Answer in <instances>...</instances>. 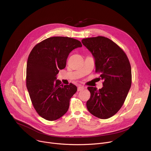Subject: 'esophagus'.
Here are the masks:
<instances>
[{"label":"esophagus","instance_id":"obj_1","mask_svg":"<svg viewBox=\"0 0 151 151\" xmlns=\"http://www.w3.org/2000/svg\"><path fill=\"white\" fill-rule=\"evenodd\" d=\"M84 88H85V87H83V86H82V85H79V87H78V91H80L83 90Z\"/></svg>","mask_w":151,"mask_h":151}]
</instances>
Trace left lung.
Here are the masks:
<instances>
[{
	"mask_svg": "<svg viewBox=\"0 0 151 151\" xmlns=\"http://www.w3.org/2000/svg\"><path fill=\"white\" fill-rule=\"evenodd\" d=\"M83 45L95 58L96 73L103 80V87L87 88L91 93L87 102L88 111L100 119H107L121 108L132 85V68L125 52L111 39L97 36L83 39Z\"/></svg>",
	"mask_w": 151,
	"mask_h": 151,
	"instance_id": "8db88e82",
	"label": "left lung"
}]
</instances>
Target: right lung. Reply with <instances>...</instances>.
I'll list each match as a JSON object with an SVG mask.
<instances>
[{
  "instance_id": "right-lung-1",
  "label": "right lung",
  "mask_w": 151,
  "mask_h": 151,
  "mask_svg": "<svg viewBox=\"0 0 151 151\" xmlns=\"http://www.w3.org/2000/svg\"><path fill=\"white\" fill-rule=\"evenodd\" d=\"M82 46L79 40L72 37H51L38 43L29 55L27 88L35 109L46 120H57L68 111L77 87L55 81L59 69L65 68L69 53Z\"/></svg>"
}]
</instances>
